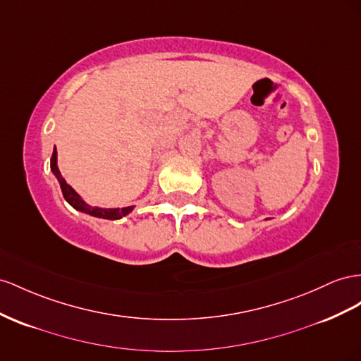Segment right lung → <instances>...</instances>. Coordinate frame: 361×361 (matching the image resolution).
Returning <instances> with one entry per match:
<instances>
[{"mask_svg": "<svg viewBox=\"0 0 361 361\" xmlns=\"http://www.w3.org/2000/svg\"><path fill=\"white\" fill-rule=\"evenodd\" d=\"M50 167L54 173V176L57 178V180H59L61 183V188H62V194L65 200L71 204L73 208H75L77 211H82V212H86L90 214V216H94V217H99V219H106V220H118L124 216H128V214L133 209V207H128V208H92L90 207V204L85 203L82 200V197L77 194L70 185L66 183V180L63 179V176L61 174L59 169H57V152H56V147H54V152H53V157H51V164Z\"/></svg>", "mask_w": 361, "mask_h": 361, "instance_id": "right-lung-1", "label": "right lung"}]
</instances>
